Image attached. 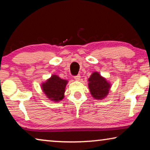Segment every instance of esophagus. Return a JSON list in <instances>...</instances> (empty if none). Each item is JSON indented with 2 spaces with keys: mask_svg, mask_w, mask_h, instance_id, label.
I'll use <instances>...</instances> for the list:
<instances>
[{
  "mask_svg": "<svg viewBox=\"0 0 150 150\" xmlns=\"http://www.w3.org/2000/svg\"><path fill=\"white\" fill-rule=\"evenodd\" d=\"M74 79H75L76 81H79L80 79H81V76H80V75H77L75 76Z\"/></svg>",
  "mask_w": 150,
  "mask_h": 150,
  "instance_id": "esophagus-1",
  "label": "esophagus"
}]
</instances>
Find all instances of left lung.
Masks as SVG:
<instances>
[{
    "mask_svg": "<svg viewBox=\"0 0 150 150\" xmlns=\"http://www.w3.org/2000/svg\"><path fill=\"white\" fill-rule=\"evenodd\" d=\"M89 89L95 99H102L109 93L110 84L105 78L102 77L97 72L93 73L89 78Z\"/></svg>",
    "mask_w": 150,
    "mask_h": 150,
    "instance_id": "1",
    "label": "left lung"
}]
</instances>
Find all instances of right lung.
<instances>
[{"label": "right lung", "instance_id": "obj_1", "mask_svg": "<svg viewBox=\"0 0 150 150\" xmlns=\"http://www.w3.org/2000/svg\"><path fill=\"white\" fill-rule=\"evenodd\" d=\"M67 81L59 78L53 75L51 77L42 83V89L45 94L52 101H58L62 100Z\"/></svg>", "mask_w": 150, "mask_h": 150}]
</instances>
